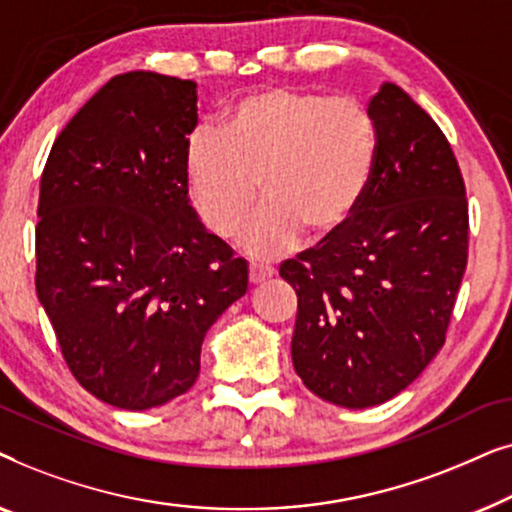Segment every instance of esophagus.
Masks as SVG:
<instances>
[{
	"instance_id": "34e87169",
	"label": "esophagus",
	"mask_w": 512,
	"mask_h": 512,
	"mask_svg": "<svg viewBox=\"0 0 512 512\" xmlns=\"http://www.w3.org/2000/svg\"><path fill=\"white\" fill-rule=\"evenodd\" d=\"M272 265H265V263H251L249 265V282L251 284H261L265 279L272 277Z\"/></svg>"
}]
</instances>
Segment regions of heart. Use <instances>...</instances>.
I'll return each mask as SVG.
<instances>
[{
    "label": "heart",
    "instance_id": "obj_1",
    "mask_svg": "<svg viewBox=\"0 0 512 512\" xmlns=\"http://www.w3.org/2000/svg\"><path fill=\"white\" fill-rule=\"evenodd\" d=\"M377 128L356 97L265 88L226 111L221 132L198 128L186 146V172L207 228L244 233L254 256H277L300 233L326 237L352 219L375 170Z\"/></svg>",
    "mask_w": 512,
    "mask_h": 512
}]
</instances>
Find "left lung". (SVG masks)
<instances>
[{
	"label": "left lung",
	"instance_id": "obj_1",
	"mask_svg": "<svg viewBox=\"0 0 512 512\" xmlns=\"http://www.w3.org/2000/svg\"><path fill=\"white\" fill-rule=\"evenodd\" d=\"M373 179L352 219L279 265L298 296L293 368L342 408L380 405L443 347L468 261V200L436 121L396 83L368 104Z\"/></svg>",
	"mask_w": 512,
	"mask_h": 512
}]
</instances>
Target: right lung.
Masks as SVG:
<instances>
[{"label": "right lung", "instance_id": "right-lung-1", "mask_svg": "<svg viewBox=\"0 0 512 512\" xmlns=\"http://www.w3.org/2000/svg\"><path fill=\"white\" fill-rule=\"evenodd\" d=\"M195 83L109 79L48 153L37 209V296L83 389L123 410L186 394L209 326L249 270L188 205Z\"/></svg>", "mask_w": 512, "mask_h": 512}]
</instances>
